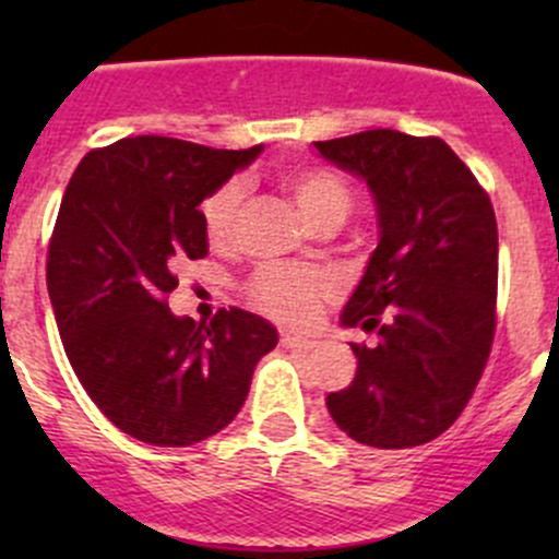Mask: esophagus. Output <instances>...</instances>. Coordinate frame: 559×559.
<instances>
[{
	"label": "esophagus",
	"mask_w": 559,
	"mask_h": 559,
	"mask_svg": "<svg viewBox=\"0 0 559 559\" xmlns=\"http://www.w3.org/2000/svg\"><path fill=\"white\" fill-rule=\"evenodd\" d=\"M281 346L292 348V352H308V348H311L313 343L308 341V337H297V335H289V332H286V335L281 337Z\"/></svg>",
	"instance_id": "34e87169"
}]
</instances>
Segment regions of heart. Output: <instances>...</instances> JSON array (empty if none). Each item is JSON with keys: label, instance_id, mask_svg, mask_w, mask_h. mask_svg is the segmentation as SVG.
Returning <instances> with one entry per match:
<instances>
[{"label": "heart", "instance_id": "b5f03b06", "mask_svg": "<svg viewBox=\"0 0 559 559\" xmlns=\"http://www.w3.org/2000/svg\"><path fill=\"white\" fill-rule=\"evenodd\" d=\"M286 189L292 191L306 222L316 229L326 227V224L341 227L352 213V194H348L346 183L337 175L319 170V167L295 170L286 178ZM240 202H243V183L240 180L218 186L202 202V227H205L207 240L213 246H227L235 238ZM248 292L264 313L275 316L286 324H311L319 313L321 300L332 292V284L326 275L313 273V270L270 264L253 275Z\"/></svg>", "mask_w": 559, "mask_h": 559}]
</instances>
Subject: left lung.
<instances>
[{
  "mask_svg": "<svg viewBox=\"0 0 559 559\" xmlns=\"http://www.w3.org/2000/svg\"><path fill=\"white\" fill-rule=\"evenodd\" d=\"M368 186L379 246L341 326L379 330L357 376L326 394L332 421L376 452L411 449L454 425L487 365L498 297V224L465 162L438 138L370 129L313 143Z\"/></svg>",
  "mask_w": 559,
  "mask_h": 559,
  "instance_id": "left-lung-1",
  "label": "left lung"
}]
</instances>
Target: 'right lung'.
Here are the masks:
<instances>
[{"label":"right lung","instance_id":"1","mask_svg":"<svg viewBox=\"0 0 559 559\" xmlns=\"http://www.w3.org/2000/svg\"><path fill=\"white\" fill-rule=\"evenodd\" d=\"M262 151L140 134L83 156L67 183L48 248L61 343L99 411L151 447L224 430L278 343L257 313L229 308L197 324L165 302L175 267L207 253L202 200Z\"/></svg>","mask_w":559,"mask_h":559}]
</instances>
